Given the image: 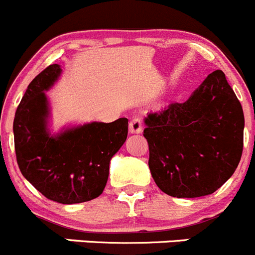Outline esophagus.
<instances>
[{"label": "esophagus", "instance_id": "1", "mask_svg": "<svg viewBox=\"0 0 255 255\" xmlns=\"http://www.w3.org/2000/svg\"><path fill=\"white\" fill-rule=\"evenodd\" d=\"M128 131L131 133H140L142 131V124H141L140 118H132L128 124Z\"/></svg>", "mask_w": 255, "mask_h": 255}]
</instances>
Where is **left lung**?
<instances>
[{
  "mask_svg": "<svg viewBox=\"0 0 255 255\" xmlns=\"http://www.w3.org/2000/svg\"><path fill=\"white\" fill-rule=\"evenodd\" d=\"M148 167L162 192L202 197L234 173L243 151L244 114L222 70H214L185 103L143 120Z\"/></svg>",
  "mask_w": 255,
  "mask_h": 255,
  "instance_id": "1",
  "label": "left lung"
}]
</instances>
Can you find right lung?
Here are the masks:
<instances>
[{
	"instance_id": "right-lung-1",
	"label": "right lung",
	"mask_w": 255,
	"mask_h": 255,
	"mask_svg": "<svg viewBox=\"0 0 255 255\" xmlns=\"http://www.w3.org/2000/svg\"><path fill=\"white\" fill-rule=\"evenodd\" d=\"M60 74V65L52 64L29 83L14 115V148L19 170L34 188L48 200L73 205L103 193L110 160L127 141L128 120L92 122L50 132L45 92Z\"/></svg>"
}]
</instances>
